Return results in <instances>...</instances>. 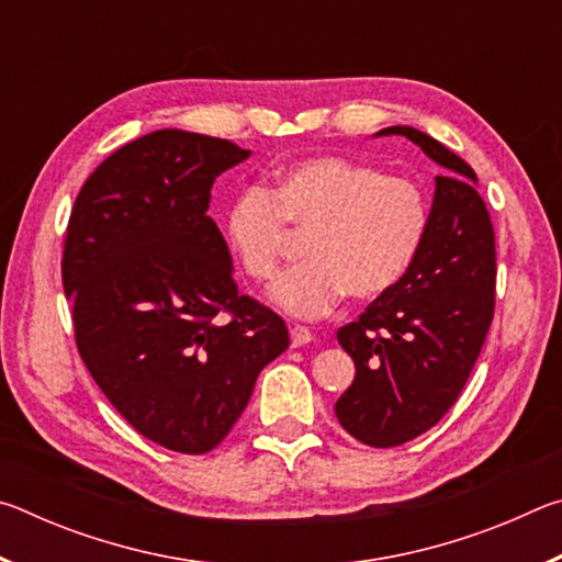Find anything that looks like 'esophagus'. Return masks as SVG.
Listing matches in <instances>:
<instances>
[{"label":"esophagus","instance_id":"esophagus-1","mask_svg":"<svg viewBox=\"0 0 562 562\" xmlns=\"http://www.w3.org/2000/svg\"><path fill=\"white\" fill-rule=\"evenodd\" d=\"M290 339H292V347H304V345H310L312 339H315V335H312L307 327L294 325V327H290Z\"/></svg>","mask_w":562,"mask_h":562}]
</instances>
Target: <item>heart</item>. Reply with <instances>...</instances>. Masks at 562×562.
<instances>
[{"instance_id":"b5f03b06","label":"heart","mask_w":562,"mask_h":562,"mask_svg":"<svg viewBox=\"0 0 562 562\" xmlns=\"http://www.w3.org/2000/svg\"><path fill=\"white\" fill-rule=\"evenodd\" d=\"M292 231L304 255L270 288L294 317H322L351 294L369 302L412 270L431 227L426 190L406 176L345 156H312L280 168L278 183L245 186L225 217L231 250L250 280H272Z\"/></svg>"}]
</instances>
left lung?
Masks as SVG:
<instances>
[{"instance_id":"8db88e82","label":"left lung","mask_w":562,"mask_h":562,"mask_svg":"<svg viewBox=\"0 0 562 562\" xmlns=\"http://www.w3.org/2000/svg\"><path fill=\"white\" fill-rule=\"evenodd\" d=\"M389 133L414 140L446 170L436 176L431 227L412 270L337 331L357 374L335 414L374 449L402 446L441 422L496 310V235L473 168L429 133L389 126L376 136Z\"/></svg>"}]
</instances>
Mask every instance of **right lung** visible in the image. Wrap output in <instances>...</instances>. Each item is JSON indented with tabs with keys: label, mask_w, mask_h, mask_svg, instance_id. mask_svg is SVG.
<instances>
[{
	"label": "right lung",
	"mask_w": 562,
	"mask_h": 562,
	"mask_svg": "<svg viewBox=\"0 0 562 562\" xmlns=\"http://www.w3.org/2000/svg\"><path fill=\"white\" fill-rule=\"evenodd\" d=\"M247 156L225 138L154 131L93 170L66 227L76 349L133 429L178 453L213 451L290 347L280 315L237 292L207 215L215 178Z\"/></svg>",
	"instance_id": "1"
}]
</instances>
